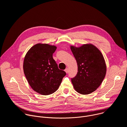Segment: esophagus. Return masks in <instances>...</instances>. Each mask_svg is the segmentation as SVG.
Returning a JSON list of instances; mask_svg holds the SVG:
<instances>
[{"label": "esophagus", "instance_id": "1", "mask_svg": "<svg viewBox=\"0 0 127 127\" xmlns=\"http://www.w3.org/2000/svg\"><path fill=\"white\" fill-rule=\"evenodd\" d=\"M64 71L65 72V73H66V74H67L68 72V68H66L64 69Z\"/></svg>", "mask_w": 127, "mask_h": 127}]
</instances>
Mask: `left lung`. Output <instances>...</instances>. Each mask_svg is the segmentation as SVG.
<instances>
[{"label": "left lung", "mask_w": 127, "mask_h": 127, "mask_svg": "<svg viewBox=\"0 0 127 127\" xmlns=\"http://www.w3.org/2000/svg\"><path fill=\"white\" fill-rule=\"evenodd\" d=\"M77 61L78 73L71 78L75 90L81 94H89L95 91L102 82L106 67L101 52L92 44L80 47L71 46Z\"/></svg>", "instance_id": "1"}]
</instances>
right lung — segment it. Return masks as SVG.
I'll list each match as a JSON object with an SVG mask.
<instances>
[{"instance_id":"add662e5","label":"right lung","mask_w":127,"mask_h":127,"mask_svg":"<svg viewBox=\"0 0 127 127\" xmlns=\"http://www.w3.org/2000/svg\"><path fill=\"white\" fill-rule=\"evenodd\" d=\"M56 49V46L47 44H37L28 51L24 59L23 69L26 79L31 88L42 95L55 92L66 75L53 58Z\"/></svg>"}]
</instances>
